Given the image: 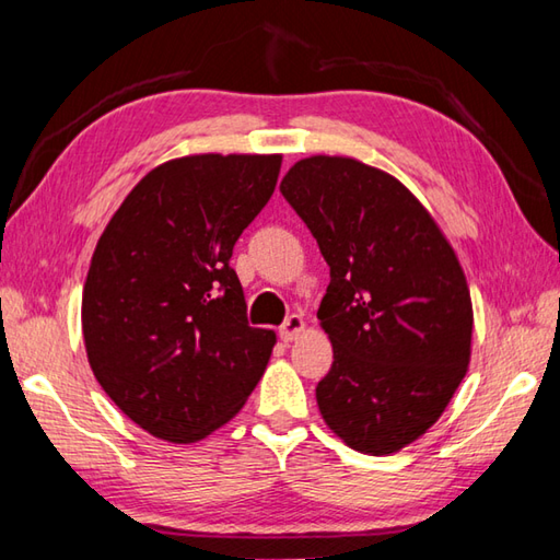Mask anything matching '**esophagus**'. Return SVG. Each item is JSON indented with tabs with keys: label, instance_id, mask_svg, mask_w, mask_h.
Here are the masks:
<instances>
[{
	"label": "esophagus",
	"instance_id": "1",
	"mask_svg": "<svg viewBox=\"0 0 560 560\" xmlns=\"http://www.w3.org/2000/svg\"><path fill=\"white\" fill-rule=\"evenodd\" d=\"M303 329H305L303 317H301V315H291V317L287 319V323H283V325L279 327V337L289 343V341H293V339H299Z\"/></svg>",
	"mask_w": 560,
	"mask_h": 560
}]
</instances>
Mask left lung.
Returning a JSON list of instances; mask_svg holds the SVG:
<instances>
[{
	"label": "left lung",
	"mask_w": 560,
	"mask_h": 560,
	"mask_svg": "<svg viewBox=\"0 0 560 560\" xmlns=\"http://www.w3.org/2000/svg\"><path fill=\"white\" fill-rule=\"evenodd\" d=\"M281 195L329 265L317 319L335 363L315 397L331 433L392 455L445 411L471 359V295L455 249L395 175L349 156L293 163Z\"/></svg>",
	"instance_id": "obj_1"
}]
</instances>
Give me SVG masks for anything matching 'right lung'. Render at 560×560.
I'll return each instance as SVG.
<instances>
[{
  "instance_id": "obj_1",
  "label": "right lung",
  "mask_w": 560,
  "mask_h": 560,
  "mask_svg": "<svg viewBox=\"0 0 560 560\" xmlns=\"http://www.w3.org/2000/svg\"><path fill=\"white\" fill-rule=\"evenodd\" d=\"M279 171L281 153L165 161L105 225L83 283V343L105 395L153 438L211 435L265 373L277 335L247 325L231 255Z\"/></svg>"
}]
</instances>
